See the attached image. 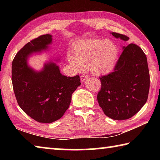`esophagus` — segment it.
I'll list each match as a JSON object with an SVG mask.
<instances>
[{"mask_svg":"<svg viewBox=\"0 0 160 160\" xmlns=\"http://www.w3.org/2000/svg\"><path fill=\"white\" fill-rule=\"evenodd\" d=\"M88 75H85V74H82V75L80 76V81H81V82H83L84 81H85V80L88 79Z\"/></svg>","mask_w":160,"mask_h":160,"instance_id":"34e87169","label":"esophagus"}]
</instances>
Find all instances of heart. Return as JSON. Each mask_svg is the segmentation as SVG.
I'll return each instance as SVG.
<instances>
[{
    "mask_svg": "<svg viewBox=\"0 0 160 160\" xmlns=\"http://www.w3.org/2000/svg\"><path fill=\"white\" fill-rule=\"evenodd\" d=\"M118 55V48L112 40L90 39L72 45L68 60L75 72L86 68L95 75H105L114 68Z\"/></svg>",
    "mask_w": 160,
    "mask_h": 160,
    "instance_id": "obj_1",
    "label": "heart"
}]
</instances>
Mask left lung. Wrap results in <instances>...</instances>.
I'll return each instance as SVG.
<instances>
[{
	"instance_id": "8db88e82",
	"label": "left lung",
	"mask_w": 160,
	"mask_h": 160,
	"mask_svg": "<svg viewBox=\"0 0 160 160\" xmlns=\"http://www.w3.org/2000/svg\"><path fill=\"white\" fill-rule=\"evenodd\" d=\"M111 34L124 42L129 39L125 35ZM100 80L97 101L105 115L113 120L131 118L148 100L150 72L145 53L136 44L123 47L114 71L100 77Z\"/></svg>"
}]
</instances>
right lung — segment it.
Here are the masks:
<instances>
[{"mask_svg":"<svg viewBox=\"0 0 160 160\" xmlns=\"http://www.w3.org/2000/svg\"><path fill=\"white\" fill-rule=\"evenodd\" d=\"M52 35L44 34L24 46L12 63V82L19 106L29 116L39 123H52L61 118L68 109L72 94L79 87V75L67 77L61 74L54 58L35 70L28 64L34 53L49 50Z\"/></svg>","mask_w":160,"mask_h":160,"instance_id":"right-lung-1","label":"right lung"}]
</instances>
